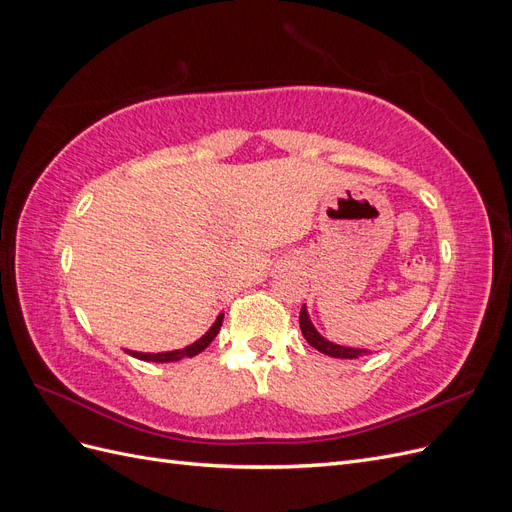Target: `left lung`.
I'll return each instance as SVG.
<instances>
[{"mask_svg": "<svg viewBox=\"0 0 512 512\" xmlns=\"http://www.w3.org/2000/svg\"><path fill=\"white\" fill-rule=\"evenodd\" d=\"M299 324H301V333L303 337L307 339V344L316 348L318 352L327 354V356H333V359H359V356L367 354V350L363 348H346V346H339V344H333L329 342V339H324L316 329L312 320H309V314L305 305L301 307V314H299Z\"/></svg>", "mask_w": 512, "mask_h": 512, "instance_id": "8db88e82", "label": "left lung"}]
</instances>
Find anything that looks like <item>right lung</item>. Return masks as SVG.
I'll return each mask as SVG.
<instances>
[{
  "label": "right lung",
  "mask_w": 512,
  "mask_h": 512,
  "mask_svg": "<svg viewBox=\"0 0 512 512\" xmlns=\"http://www.w3.org/2000/svg\"><path fill=\"white\" fill-rule=\"evenodd\" d=\"M222 320H224V314H220L218 316V320L213 322V327L200 337V339H196L194 344H190V346H185V348H181V350H170V352H156V354H151V352H134V350H126L128 354H132L134 359H141V361H153V363H173V361H181V359H185V356H196V354H200L203 352L213 339H215V335L220 333V327H222Z\"/></svg>",
  "instance_id": "add662e5"
}]
</instances>
